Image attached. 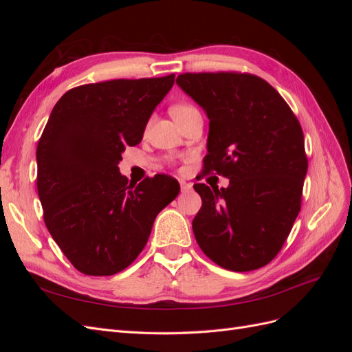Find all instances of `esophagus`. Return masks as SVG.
<instances>
[{
	"mask_svg": "<svg viewBox=\"0 0 352 352\" xmlns=\"http://www.w3.org/2000/svg\"><path fill=\"white\" fill-rule=\"evenodd\" d=\"M179 184H180V189H182L184 192H188V190L192 189V185L188 184V182H185V180H179Z\"/></svg>",
	"mask_w": 352,
	"mask_h": 352,
	"instance_id": "obj_1",
	"label": "esophagus"
}]
</instances>
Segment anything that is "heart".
Returning <instances> with one entry per match:
<instances>
[{
	"label": "heart",
	"instance_id": "b5f03b06",
	"mask_svg": "<svg viewBox=\"0 0 352 352\" xmlns=\"http://www.w3.org/2000/svg\"><path fill=\"white\" fill-rule=\"evenodd\" d=\"M197 110L192 104H188V102H179V104H175L170 107V114L173 116V119L176 122H179L180 119H184V117L186 114H189L190 111Z\"/></svg>",
	"mask_w": 352,
	"mask_h": 352
}]
</instances>
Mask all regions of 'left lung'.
<instances>
[{"mask_svg": "<svg viewBox=\"0 0 352 352\" xmlns=\"http://www.w3.org/2000/svg\"><path fill=\"white\" fill-rule=\"evenodd\" d=\"M176 82L210 119L202 176L229 179L220 189L194 185L202 199L195 239L223 269H260L279 254L301 210L308 167L301 124L282 95L255 74L182 73Z\"/></svg>", "mask_w": 352, "mask_h": 352, "instance_id": "8db88e82", "label": "left lung"}]
</instances>
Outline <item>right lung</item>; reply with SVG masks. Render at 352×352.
Returning <instances> with one entry per match:
<instances>
[{
    "instance_id": "add662e5",
    "label": "right lung",
    "mask_w": 352,
    "mask_h": 352,
    "mask_svg": "<svg viewBox=\"0 0 352 352\" xmlns=\"http://www.w3.org/2000/svg\"><path fill=\"white\" fill-rule=\"evenodd\" d=\"M175 83L114 79L72 88L57 101L36 148L38 195L52 239L73 267L111 276L146 245L157 214L180 190L168 175L131 185L119 172L154 109Z\"/></svg>"
}]
</instances>
